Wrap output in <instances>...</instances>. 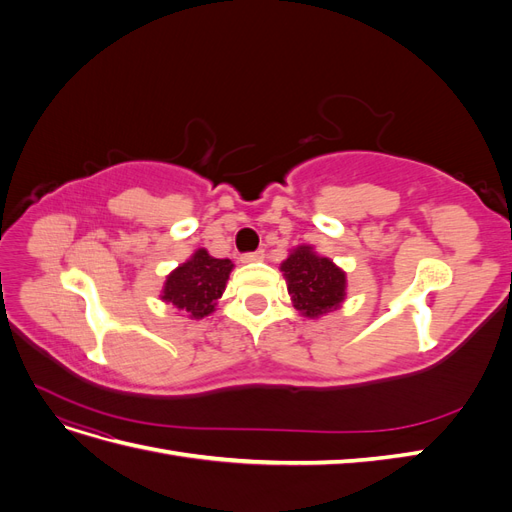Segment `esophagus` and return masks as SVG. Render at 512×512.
I'll use <instances>...</instances> for the list:
<instances>
[{"label":"esophagus","mask_w":512,"mask_h":512,"mask_svg":"<svg viewBox=\"0 0 512 512\" xmlns=\"http://www.w3.org/2000/svg\"><path fill=\"white\" fill-rule=\"evenodd\" d=\"M260 260H265V252L262 250L241 256V262H245V265H252V262H260Z\"/></svg>","instance_id":"34e87169"}]
</instances>
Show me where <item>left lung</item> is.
<instances>
[{"label":"left lung","mask_w":512,"mask_h":512,"mask_svg":"<svg viewBox=\"0 0 512 512\" xmlns=\"http://www.w3.org/2000/svg\"><path fill=\"white\" fill-rule=\"evenodd\" d=\"M292 305L305 318H322L346 301L348 280L327 256H320L314 245H297L280 265Z\"/></svg>","instance_id":"8db88e82"}]
</instances>
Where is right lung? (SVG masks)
<instances>
[{"mask_svg":"<svg viewBox=\"0 0 512 512\" xmlns=\"http://www.w3.org/2000/svg\"><path fill=\"white\" fill-rule=\"evenodd\" d=\"M228 258H213L205 247L166 275L160 299L190 320H203L215 312L232 271Z\"/></svg>","mask_w":512,"mask_h":512,"instance_id":"right-lung-1","label":"right lung"}]
</instances>
